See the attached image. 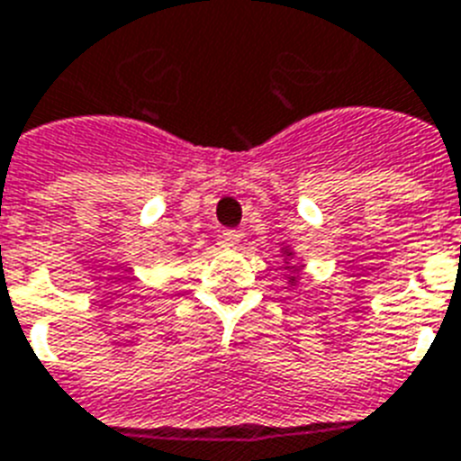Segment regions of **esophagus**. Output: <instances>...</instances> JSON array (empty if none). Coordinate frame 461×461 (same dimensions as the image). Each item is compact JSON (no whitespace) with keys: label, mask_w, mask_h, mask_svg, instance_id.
I'll use <instances>...</instances> for the list:
<instances>
[{"label":"esophagus","mask_w":461,"mask_h":461,"mask_svg":"<svg viewBox=\"0 0 461 461\" xmlns=\"http://www.w3.org/2000/svg\"><path fill=\"white\" fill-rule=\"evenodd\" d=\"M218 239H220V243H222V246H227V249H237L239 243H241V231H239V230H224Z\"/></svg>","instance_id":"obj_1"}]
</instances>
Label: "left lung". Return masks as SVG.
Returning a JSON list of instances; mask_svg holds the SVG:
<instances>
[{"label":"left lung","instance_id":"8db88e82","mask_svg":"<svg viewBox=\"0 0 461 461\" xmlns=\"http://www.w3.org/2000/svg\"><path fill=\"white\" fill-rule=\"evenodd\" d=\"M282 256H284V269H289V275H286V284L295 286V284L301 282V265H298V267H295V265H291V260H294V258H295L294 249H289V246H284Z\"/></svg>","mask_w":461,"mask_h":461}]
</instances>
